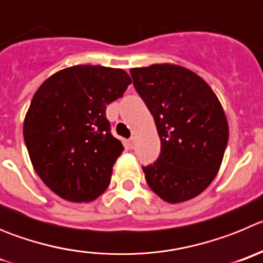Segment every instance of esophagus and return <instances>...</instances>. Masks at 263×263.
I'll return each mask as SVG.
<instances>
[{"mask_svg": "<svg viewBox=\"0 0 263 263\" xmlns=\"http://www.w3.org/2000/svg\"><path fill=\"white\" fill-rule=\"evenodd\" d=\"M134 145H135V139L134 137H131V139L127 140V146H128L129 149H134Z\"/></svg>", "mask_w": 263, "mask_h": 263, "instance_id": "34e87169", "label": "esophagus"}]
</instances>
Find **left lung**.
Here are the masks:
<instances>
[{
  "label": "left lung",
  "mask_w": 263,
  "mask_h": 263,
  "mask_svg": "<svg viewBox=\"0 0 263 263\" xmlns=\"http://www.w3.org/2000/svg\"><path fill=\"white\" fill-rule=\"evenodd\" d=\"M134 86L151 111L161 153L143 166L146 183L161 199H193L214 181L228 143V122L207 82L174 64L132 68Z\"/></svg>",
  "instance_id": "1"
}]
</instances>
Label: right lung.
<instances>
[{
  "mask_svg": "<svg viewBox=\"0 0 263 263\" xmlns=\"http://www.w3.org/2000/svg\"><path fill=\"white\" fill-rule=\"evenodd\" d=\"M123 69L76 65L59 70L34 94L23 137L40 179L69 202H91L107 189L124 151L111 135L106 106L123 97Z\"/></svg>",
  "mask_w": 263,
  "mask_h": 263,
  "instance_id": "add662e5",
  "label": "right lung"
}]
</instances>
